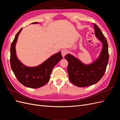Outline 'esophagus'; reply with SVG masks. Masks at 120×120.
<instances>
[{"label": "esophagus", "instance_id": "34e87169", "mask_svg": "<svg viewBox=\"0 0 120 120\" xmlns=\"http://www.w3.org/2000/svg\"><path fill=\"white\" fill-rule=\"evenodd\" d=\"M61 54H62V56L63 57H64L65 56H66L68 53V51H67V50H66V49L61 50Z\"/></svg>", "mask_w": 120, "mask_h": 120}]
</instances>
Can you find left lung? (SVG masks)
<instances>
[{
  "label": "left lung",
  "instance_id": "obj_1",
  "mask_svg": "<svg viewBox=\"0 0 120 120\" xmlns=\"http://www.w3.org/2000/svg\"><path fill=\"white\" fill-rule=\"evenodd\" d=\"M94 26L96 37L103 43V49L98 59L92 64L86 65L70 54L64 56L68 61L69 79L79 87L91 86L99 82L104 75L108 64L109 54L107 39L95 23Z\"/></svg>",
  "mask_w": 120,
  "mask_h": 120
}]
</instances>
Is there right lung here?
Wrapping results in <instances>:
<instances>
[{"instance_id":"1","label":"right lung","mask_w":120,"mask_h":120,"mask_svg":"<svg viewBox=\"0 0 120 120\" xmlns=\"http://www.w3.org/2000/svg\"><path fill=\"white\" fill-rule=\"evenodd\" d=\"M38 23L37 22L32 23ZM22 28L17 32L10 47V66L17 80L23 86L30 88H39L45 85L50 79L54 67L62 59L61 52L54 54L41 64L30 68L21 64L17 59L15 52V45L18 36Z\"/></svg>"}]
</instances>
